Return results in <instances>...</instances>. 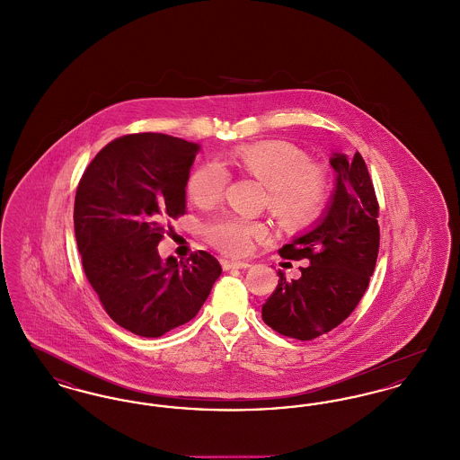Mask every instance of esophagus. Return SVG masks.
<instances>
[{"mask_svg": "<svg viewBox=\"0 0 460 460\" xmlns=\"http://www.w3.org/2000/svg\"><path fill=\"white\" fill-rule=\"evenodd\" d=\"M220 263H222V269H224V270H231V269H248V267H250V263L248 262H241V261H227V259H222Z\"/></svg>", "mask_w": 460, "mask_h": 460, "instance_id": "esophagus-1", "label": "esophagus"}]
</instances>
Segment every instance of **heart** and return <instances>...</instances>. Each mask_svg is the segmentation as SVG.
<instances>
[{
  "label": "heart",
  "instance_id": "b5f03b06",
  "mask_svg": "<svg viewBox=\"0 0 460 460\" xmlns=\"http://www.w3.org/2000/svg\"><path fill=\"white\" fill-rule=\"evenodd\" d=\"M233 162L267 188V208L288 229H304L321 217L328 201V174L323 165L310 162L300 146L283 139L252 143L238 148ZM227 182L226 167L210 160L190 175L188 195L199 207H210L222 198ZM203 234L220 252L244 255L267 229L262 222L224 214L208 220Z\"/></svg>",
  "mask_w": 460,
  "mask_h": 460
}]
</instances>
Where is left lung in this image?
I'll use <instances>...</instances> for the list:
<instances>
[{
  "instance_id": "obj_1",
  "label": "left lung",
  "mask_w": 460,
  "mask_h": 460,
  "mask_svg": "<svg viewBox=\"0 0 460 460\" xmlns=\"http://www.w3.org/2000/svg\"><path fill=\"white\" fill-rule=\"evenodd\" d=\"M336 190L312 231L279 250L308 261L302 276L279 281L262 305V319L279 334L308 341L340 326L364 296L379 252V203L362 155L334 154Z\"/></svg>"
}]
</instances>
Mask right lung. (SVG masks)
<instances>
[{"label": "right lung", "mask_w": 460, "mask_h": 460, "mask_svg": "<svg viewBox=\"0 0 460 460\" xmlns=\"http://www.w3.org/2000/svg\"><path fill=\"white\" fill-rule=\"evenodd\" d=\"M198 150L167 134H126L98 152L77 186L74 229L89 285L111 321L143 338L190 323L222 272L203 250L181 263L156 250L186 212Z\"/></svg>", "instance_id": "right-lung-1"}]
</instances>
